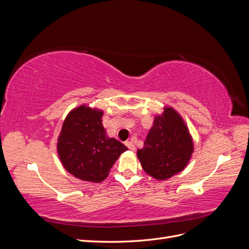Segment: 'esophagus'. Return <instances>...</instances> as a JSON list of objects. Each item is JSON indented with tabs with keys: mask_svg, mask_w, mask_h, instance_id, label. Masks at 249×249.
Here are the masks:
<instances>
[{
	"mask_svg": "<svg viewBox=\"0 0 249 249\" xmlns=\"http://www.w3.org/2000/svg\"><path fill=\"white\" fill-rule=\"evenodd\" d=\"M125 145H126L127 147H129V148L132 150V152H134V150L136 149V147H135V144H134L133 141H126V142H125Z\"/></svg>",
	"mask_w": 249,
	"mask_h": 249,
	"instance_id": "34e87169",
	"label": "esophagus"
}]
</instances>
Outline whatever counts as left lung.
<instances>
[{
    "label": "left lung",
    "instance_id": "1",
    "mask_svg": "<svg viewBox=\"0 0 249 249\" xmlns=\"http://www.w3.org/2000/svg\"><path fill=\"white\" fill-rule=\"evenodd\" d=\"M193 150V139L183 117L172 107H164L161 114L155 116L137 157L147 175L163 180L184 170Z\"/></svg>",
    "mask_w": 249,
    "mask_h": 249
}]
</instances>
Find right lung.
Segmentation results:
<instances>
[{
    "instance_id": "right-lung-1",
    "label": "right lung",
    "mask_w": 249,
    "mask_h": 249,
    "mask_svg": "<svg viewBox=\"0 0 249 249\" xmlns=\"http://www.w3.org/2000/svg\"><path fill=\"white\" fill-rule=\"evenodd\" d=\"M103 114V110L81 105L67 114L58 137L57 153L63 167L85 182H103L127 149L122 142L107 136Z\"/></svg>"
}]
</instances>
